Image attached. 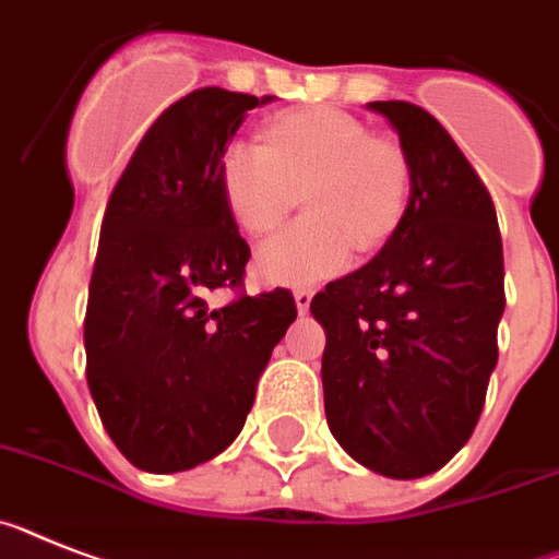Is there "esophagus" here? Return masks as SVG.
Here are the masks:
<instances>
[{
  "mask_svg": "<svg viewBox=\"0 0 559 559\" xmlns=\"http://www.w3.org/2000/svg\"><path fill=\"white\" fill-rule=\"evenodd\" d=\"M309 304H312V293L309 289H295V307L300 314L309 312Z\"/></svg>",
  "mask_w": 559,
  "mask_h": 559,
  "instance_id": "esophagus-1",
  "label": "esophagus"
}]
</instances>
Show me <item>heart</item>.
<instances>
[{
    "label": "heart",
    "mask_w": 559,
    "mask_h": 559,
    "mask_svg": "<svg viewBox=\"0 0 559 559\" xmlns=\"http://www.w3.org/2000/svg\"><path fill=\"white\" fill-rule=\"evenodd\" d=\"M411 174L394 145L340 109H300L266 126L264 143L236 140L222 157L227 211L247 233L273 230L307 193L309 216L264 241L252 273L273 286H312L343 273L354 250L394 233Z\"/></svg>",
    "instance_id": "heart-1"
}]
</instances>
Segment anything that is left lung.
Here are the masks:
<instances>
[{
    "label": "left lung",
    "mask_w": 559,
    "mask_h": 559,
    "mask_svg": "<svg viewBox=\"0 0 559 559\" xmlns=\"http://www.w3.org/2000/svg\"><path fill=\"white\" fill-rule=\"evenodd\" d=\"M400 138L411 197L382 250L312 298L323 402L340 448L385 478L441 469L473 436L498 362L503 247L492 199L444 126L373 100Z\"/></svg>",
    "instance_id": "1"
}]
</instances>
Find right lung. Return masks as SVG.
<instances>
[{
    "label": "right lung",
    "mask_w": 559,
    "mask_h": 559,
    "mask_svg": "<svg viewBox=\"0 0 559 559\" xmlns=\"http://www.w3.org/2000/svg\"><path fill=\"white\" fill-rule=\"evenodd\" d=\"M275 100L205 86L159 115L111 191L84 320L86 382L106 433L145 473H182L241 433L295 320L286 289L211 307L250 247L222 193L247 111Z\"/></svg>",
    "instance_id": "1"
}]
</instances>
